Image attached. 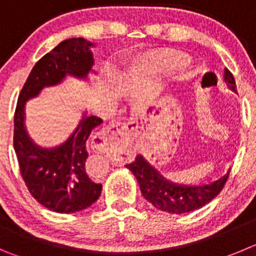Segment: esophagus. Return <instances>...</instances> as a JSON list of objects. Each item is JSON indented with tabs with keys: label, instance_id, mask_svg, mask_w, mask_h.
I'll return each mask as SVG.
<instances>
[{
	"label": "esophagus",
	"instance_id": "esophagus-1",
	"mask_svg": "<svg viewBox=\"0 0 256 256\" xmlns=\"http://www.w3.org/2000/svg\"><path fill=\"white\" fill-rule=\"evenodd\" d=\"M131 130H132L131 122H117L106 126L93 136L92 149L98 152H107L112 145L126 142L130 136Z\"/></svg>",
	"mask_w": 256,
	"mask_h": 256
}]
</instances>
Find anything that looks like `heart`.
Listing matches in <instances>:
<instances>
[{"mask_svg": "<svg viewBox=\"0 0 256 256\" xmlns=\"http://www.w3.org/2000/svg\"><path fill=\"white\" fill-rule=\"evenodd\" d=\"M190 63V56L174 49H155L140 56L136 68L150 74H164L184 68Z\"/></svg>", "mask_w": 256, "mask_h": 256, "instance_id": "obj_1", "label": "heart"}]
</instances>
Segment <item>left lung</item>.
Wrapping results in <instances>:
<instances>
[{
	"instance_id": "obj_1",
	"label": "left lung",
	"mask_w": 256,
	"mask_h": 256,
	"mask_svg": "<svg viewBox=\"0 0 256 256\" xmlns=\"http://www.w3.org/2000/svg\"><path fill=\"white\" fill-rule=\"evenodd\" d=\"M224 80L228 88L236 92L235 80L228 69H225ZM126 168L135 176L145 200H149L155 208L176 214H188L211 202L221 192L230 174L228 170L225 176L208 184L188 186L166 179L142 155H138L135 162L128 164Z\"/></svg>"
}]
</instances>
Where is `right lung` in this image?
Masks as SVG:
<instances>
[{
  "mask_svg": "<svg viewBox=\"0 0 256 256\" xmlns=\"http://www.w3.org/2000/svg\"><path fill=\"white\" fill-rule=\"evenodd\" d=\"M94 44L82 38L64 40L34 66L24 84L15 112L14 148L21 176L32 197L58 214H74L92 206L101 196L102 184L86 172L90 134L102 124L100 117L83 112L70 135L56 146L42 148L32 142L25 128L26 102L36 98L44 88L76 77L88 80L93 69Z\"/></svg>",
  "mask_w": 256,
  "mask_h": 256,
  "instance_id": "add662e5",
  "label": "right lung"
}]
</instances>
